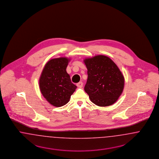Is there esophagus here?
<instances>
[{
	"instance_id": "1",
	"label": "esophagus",
	"mask_w": 159,
	"mask_h": 159,
	"mask_svg": "<svg viewBox=\"0 0 159 159\" xmlns=\"http://www.w3.org/2000/svg\"><path fill=\"white\" fill-rule=\"evenodd\" d=\"M76 86H77L78 87H80V88H81V87H83V82H79V83H77V84H76Z\"/></svg>"
}]
</instances>
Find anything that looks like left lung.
I'll return each instance as SVG.
<instances>
[{"label":"left lung","mask_w":159,"mask_h":159,"mask_svg":"<svg viewBox=\"0 0 159 159\" xmlns=\"http://www.w3.org/2000/svg\"><path fill=\"white\" fill-rule=\"evenodd\" d=\"M88 78L84 87L90 100L98 106L115 103L124 88V76L114 62L106 56L97 55L84 60Z\"/></svg>","instance_id":"8db88e82"}]
</instances>
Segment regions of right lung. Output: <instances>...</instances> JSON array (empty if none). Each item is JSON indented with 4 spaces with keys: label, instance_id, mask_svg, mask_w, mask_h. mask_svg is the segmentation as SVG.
Instances as JSON below:
<instances>
[{
    "label": "right lung",
    "instance_id": "1",
    "mask_svg": "<svg viewBox=\"0 0 159 159\" xmlns=\"http://www.w3.org/2000/svg\"><path fill=\"white\" fill-rule=\"evenodd\" d=\"M69 61L70 59L64 57L50 60L45 65L39 79L42 95L55 107L68 103L76 89L66 70Z\"/></svg>",
    "mask_w": 159,
    "mask_h": 159
}]
</instances>
